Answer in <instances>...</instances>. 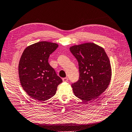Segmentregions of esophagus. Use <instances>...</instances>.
<instances>
[{
    "label": "esophagus",
    "instance_id": "obj_1",
    "mask_svg": "<svg viewBox=\"0 0 132 132\" xmlns=\"http://www.w3.org/2000/svg\"><path fill=\"white\" fill-rule=\"evenodd\" d=\"M62 80H63V82H67L69 80V79L67 78H64L62 79Z\"/></svg>",
    "mask_w": 132,
    "mask_h": 132
}]
</instances>
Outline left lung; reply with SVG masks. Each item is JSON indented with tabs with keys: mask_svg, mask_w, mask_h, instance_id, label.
I'll use <instances>...</instances> for the list:
<instances>
[{
	"mask_svg": "<svg viewBox=\"0 0 132 132\" xmlns=\"http://www.w3.org/2000/svg\"><path fill=\"white\" fill-rule=\"evenodd\" d=\"M70 50L79 65V80L71 84L73 93L85 101L96 98L108 88L111 80L108 55L103 48L92 43L73 45Z\"/></svg>",
	"mask_w": 132,
	"mask_h": 132,
	"instance_id": "left-lung-1",
	"label": "left lung"
}]
</instances>
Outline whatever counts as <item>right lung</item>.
Segmentation results:
<instances>
[{
	"mask_svg": "<svg viewBox=\"0 0 132 132\" xmlns=\"http://www.w3.org/2000/svg\"><path fill=\"white\" fill-rule=\"evenodd\" d=\"M59 45L39 42L24 50L18 65L21 84L29 96L39 101H45L54 96L57 87L62 82L48 59Z\"/></svg>",
	"mask_w": 132,
	"mask_h": 132,
	"instance_id": "add662e5",
	"label": "right lung"
}]
</instances>
